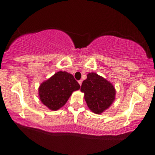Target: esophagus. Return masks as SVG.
<instances>
[{
    "instance_id": "esophagus-1",
    "label": "esophagus",
    "mask_w": 155,
    "mask_h": 155,
    "mask_svg": "<svg viewBox=\"0 0 155 155\" xmlns=\"http://www.w3.org/2000/svg\"><path fill=\"white\" fill-rule=\"evenodd\" d=\"M78 82H79V85H80V86H81V84H82V80H79V81H78Z\"/></svg>"
}]
</instances>
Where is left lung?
I'll return each mask as SVG.
<instances>
[{"label": "left lung", "mask_w": 155, "mask_h": 155, "mask_svg": "<svg viewBox=\"0 0 155 155\" xmlns=\"http://www.w3.org/2000/svg\"><path fill=\"white\" fill-rule=\"evenodd\" d=\"M81 91L88 107L94 113L101 114L111 105L115 99L116 90L110 81L94 72L87 74L81 84Z\"/></svg>", "instance_id": "left-lung-1"}]
</instances>
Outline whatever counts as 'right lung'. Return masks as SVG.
<instances>
[{"instance_id": "add662e5", "label": "right lung", "mask_w": 155, "mask_h": 155, "mask_svg": "<svg viewBox=\"0 0 155 155\" xmlns=\"http://www.w3.org/2000/svg\"><path fill=\"white\" fill-rule=\"evenodd\" d=\"M79 89L80 85L72 74L60 71L41 84L38 97L46 107L56 111L66 104L74 91Z\"/></svg>"}]
</instances>
